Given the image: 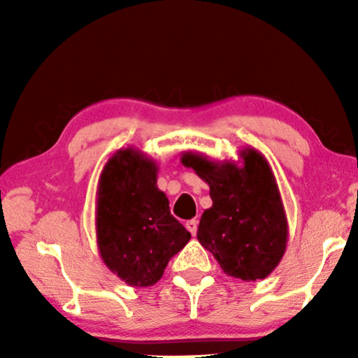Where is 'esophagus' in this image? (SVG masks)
I'll use <instances>...</instances> for the list:
<instances>
[{"instance_id": "34e87169", "label": "esophagus", "mask_w": 358, "mask_h": 358, "mask_svg": "<svg viewBox=\"0 0 358 358\" xmlns=\"http://www.w3.org/2000/svg\"><path fill=\"white\" fill-rule=\"evenodd\" d=\"M197 224H199L197 220H189V222H185V228H187V231L190 234H195L197 233Z\"/></svg>"}]
</instances>
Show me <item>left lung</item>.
Wrapping results in <instances>:
<instances>
[{"instance_id": "left-lung-1", "label": "left lung", "mask_w": 358, "mask_h": 358, "mask_svg": "<svg viewBox=\"0 0 358 358\" xmlns=\"http://www.w3.org/2000/svg\"><path fill=\"white\" fill-rule=\"evenodd\" d=\"M239 158L241 166L184 151L180 163L210 185L213 205L200 218V244L227 275L254 282L271 275L282 261L288 223L275 176L264 155L248 146Z\"/></svg>"}]
</instances>
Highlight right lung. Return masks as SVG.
<instances>
[{
	"mask_svg": "<svg viewBox=\"0 0 358 358\" xmlns=\"http://www.w3.org/2000/svg\"><path fill=\"white\" fill-rule=\"evenodd\" d=\"M156 180V161L125 148L110 156L97 184V249L109 271L130 287L155 285L190 239Z\"/></svg>",
	"mask_w": 358,
	"mask_h": 358,
	"instance_id": "right-lung-1",
	"label": "right lung"
}]
</instances>
